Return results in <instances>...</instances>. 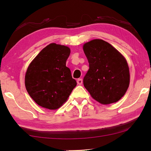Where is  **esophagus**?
<instances>
[{
	"label": "esophagus",
	"mask_w": 151,
	"mask_h": 151,
	"mask_svg": "<svg viewBox=\"0 0 151 151\" xmlns=\"http://www.w3.org/2000/svg\"><path fill=\"white\" fill-rule=\"evenodd\" d=\"M77 84L78 85H81L82 84V78H78L77 80Z\"/></svg>",
	"instance_id": "esophagus-1"
}]
</instances>
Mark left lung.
Instances as JSON below:
<instances>
[{"instance_id":"8db88e82","label":"left lung","mask_w":151,"mask_h":151,"mask_svg":"<svg viewBox=\"0 0 151 151\" xmlns=\"http://www.w3.org/2000/svg\"><path fill=\"white\" fill-rule=\"evenodd\" d=\"M89 62V70L83 80L84 86L95 100L103 104L119 101L130 83L126 60L110 43L93 40L83 47Z\"/></svg>"}]
</instances>
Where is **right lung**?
Listing matches in <instances>:
<instances>
[{
  "mask_svg": "<svg viewBox=\"0 0 151 151\" xmlns=\"http://www.w3.org/2000/svg\"><path fill=\"white\" fill-rule=\"evenodd\" d=\"M69 47L51 43L40 51L25 75V86L36 103L49 110L60 108L76 87L66 61Z\"/></svg>",
  "mask_w": 151,
  "mask_h": 151,
  "instance_id": "obj_1",
  "label": "right lung"
}]
</instances>
